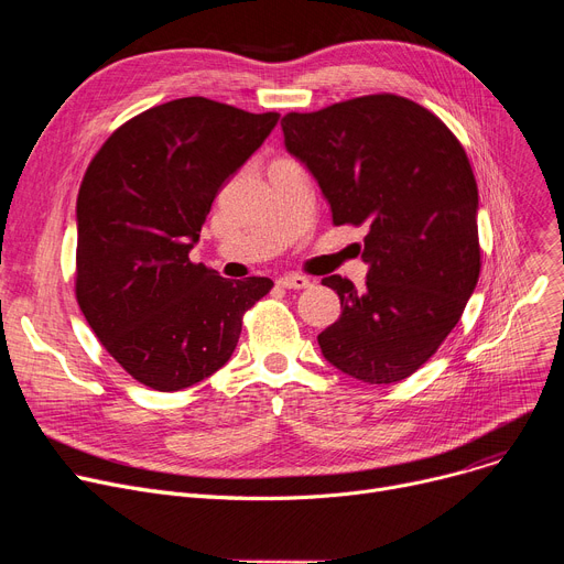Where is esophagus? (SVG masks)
<instances>
[{
  "label": "esophagus",
  "instance_id": "obj_1",
  "mask_svg": "<svg viewBox=\"0 0 564 564\" xmlns=\"http://www.w3.org/2000/svg\"><path fill=\"white\" fill-rule=\"evenodd\" d=\"M279 285L285 290H304L311 285V279H306L302 274H288V276L279 279Z\"/></svg>",
  "mask_w": 564,
  "mask_h": 564
}]
</instances>
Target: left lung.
I'll return each instance as SVG.
<instances>
[{"instance_id":"8db88e82","label":"left lung","mask_w":564,"mask_h":564,"mask_svg":"<svg viewBox=\"0 0 564 564\" xmlns=\"http://www.w3.org/2000/svg\"><path fill=\"white\" fill-rule=\"evenodd\" d=\"M281 128L334 224L368 228L366 288L322 279L343 308L317 336L324 359L368 383L413 375L455 329L480 276L478 185L464 145L430 109L393 94L290 111Z\"/></svg>"}]
</instances>
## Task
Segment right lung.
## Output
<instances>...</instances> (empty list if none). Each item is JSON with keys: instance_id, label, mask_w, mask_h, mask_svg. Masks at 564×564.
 <instances>
[{"instance_id": "add662e5", "label": "right lung", "mask_w": 564, "mask_h": 564, "mask_svg": "<svg viewBox=\"0 0 564 564\" xmlns=\"http://www.w3.org/2000/svg\"><path fill=\"white\" fill-rule=\"evenodd\" d=\"M200 96L130 118L100 145L77 194L75 297L102 347L155 391H181L219 370L245 313L272 290L228 281L189 260L221 185L274 130Z\"/></svg>"}]
</instances>
